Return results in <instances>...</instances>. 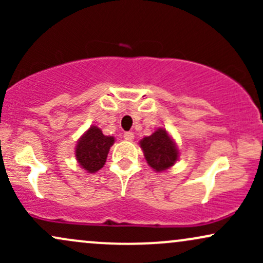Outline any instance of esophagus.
Returning <instances> with one entry per match:
<instances>
[{"instance_id": "34e87169", "label": "esophagus", "mask_w": 263, "mask_h": 263, "mask_svg": "<svg viewBox=\"0 0 263 263\" xmlns=\"http://www.w3.org/2000/svg\"><path fill=\"white\" fill-rule=\"evenodd\" d=\"M123 138H125L126 141H132L135 138V135H134V132H125V134H123Z\"/></svg>"}]
</instances>
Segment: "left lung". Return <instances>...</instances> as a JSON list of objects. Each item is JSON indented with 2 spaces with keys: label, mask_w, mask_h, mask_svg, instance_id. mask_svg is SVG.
Masks as SVG:
<instances>
[{
  "label": "left lung",
  "mask_w": 263,
  "mask_h": 263,
  "mask_svg": "<svg viewBox=\"0 0 263 263\" xmlns=\"http://www.w3.org/2000/svg\"><path fill=\"white\" fill-rule=\"evenodd\" d=\"M140 144L147 163L156 172L168 170L177 162L179 152L164 128L157 129L155 134L144 137Z\"/></svg>",
  "instance_id": "8db88e82"
}]
</instances>
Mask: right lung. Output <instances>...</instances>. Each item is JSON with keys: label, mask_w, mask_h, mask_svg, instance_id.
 <instances>
[{"label": "right lung", "mask_w": 263, "mask_h": 263, "mask_svg": "<svg viewBox=\"0 0 263 263\" xmlns=\"http://www.w3.org/2000/svg\"><path fill=\"white\" fill-rule=\"evenodd\" d=\"M114 142L112 136H105L100 128L91 126L78 141L75 148L78 163L89 173L101 170Z\"/></svg>", "instance_id": "1"}]
</instances>
